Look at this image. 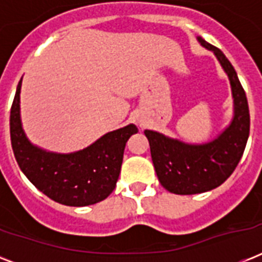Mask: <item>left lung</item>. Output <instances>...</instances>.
I'll use <instances>...</instances> for the list:
<instances>
[{"mask_svg": "<svg viewBox=\"0 0 262 262\" xmlns=\"http://www.w3.org/2000/svg\"><path fill=\"white\" fill-rule=\"evenodd\" d=\"M199 42L215 53L230 77L235 115L217 139L204 145H189L156 132H144L159 182L175 194H197L220 186L239 163L250 130L248 99L235 69L220 49L203 38Z\"/></svg>", "mask_w": 262, "mask_h": 262, "instance_id": "left-lung-1", "label": "left lung"}]
</instances>
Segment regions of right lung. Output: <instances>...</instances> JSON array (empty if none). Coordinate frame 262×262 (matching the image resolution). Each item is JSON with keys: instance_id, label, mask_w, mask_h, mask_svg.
I'll return each mask as SVG.
<instances>
[{"instance_id": "right-lung-1", "label": "right lung", "mask_w": 262, "mask_h": 262, "mask_svg": "<svg viewBox=\"0 0 262 262\" xmlns=\"http://www.w3.org/2000/svg\"><path fill=\"white\" fill-rule=\"evenodd\" d=\"M20 88L10 108V141L18 167L49 199L69 207H85L107 199L115 189L127 140L135 125L110 132L83 151L57 155L34 147L20 122Z\"/></svg>"}]
</instances>
